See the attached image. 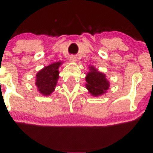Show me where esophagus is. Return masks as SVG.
<instances>
[{
	"instance_id": "34e87169",
	"label": "esophagus",
	"mask_w": 153,
	"mask_h": 153,
	"mask_svg": "<svg viewBox=\"0 0 153 153\" xmlns=\"http://www.w3.org/2000/svg\"><path fill=\"white\" fill-rule=\"evenodd\" d=\"M70 60H71V62H74L76 61V58H75V56L72 55V56H71V57H70Z\"/></svg>"
}]
</instances>
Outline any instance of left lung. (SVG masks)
Here are the masks:
<instances>
[{"instance_id": "1", "label": "left lung", "mask_w": 153, "mask_h": 153, "mask_svg": "<svg viewBox=\"0 0 153 153\" xmlns=\"http://www.w3.org/2000/svg\"><path fill=\"white\" fill-rule=\"evenodd\" d=\"M91 72L86 78V88L93 96H99L104 94L109 87V82L106 80V75L100 73L94 67H91Z\"/></svg>"}]
</instances>
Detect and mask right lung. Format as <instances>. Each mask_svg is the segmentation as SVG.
<instances>
[{
    "mask_svg": "<svg viewBox=\"0 0 153 153\" xmlns=\"http://www.w3.org/2000/svg\"><path fill=\"white\" fill-rule=\"evenodd\" d=\"M61 62H54L45 67L36 74V85L42 95L48 96L53 92L59 78L58 68Z\"/></svg>",
    "mask_w": 153,
    "mask_h": 153,
    "instance_id": "1",
    "label": "right lung"
}]
</instances>
